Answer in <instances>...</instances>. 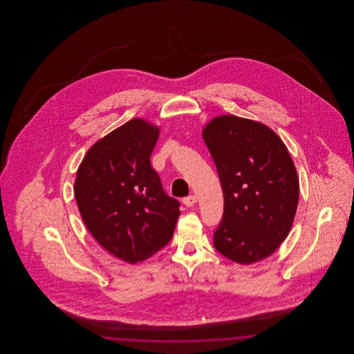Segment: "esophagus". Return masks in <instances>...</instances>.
<instances>
[{
    "label": "esophagus",
    "instance_id": "obj_1",
    "mask_svg": "<svg viewBox=\"0 0 354 354\" xmlns=\"http://www.w3.org/2000/svg\"><path fill=\"white\" fill-rule=\"evenodd\" d=\"M198 202V198L195 196V195H191V196H187L183 199V203H185L187 207H192L195 203Z\"/></svg>",
    "mask_w": 354,
    "mask_h": 354
}]
</instances>
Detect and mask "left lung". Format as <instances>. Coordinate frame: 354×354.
<instances>
[{
  "instance_id": "1",
  "label": "left lung",
  "mask_w": 354,
  "mask_h": 354,
  "mask_svg": "<svg viewBox=\"0 0 354 354\" xmlns=\"http://www.w3.org/2000/svg\"><path fill=\"white\" fill-rule=\"evenodd\" d=\"M224 195L214 245L250 266L274 252L289 235L300 194L286 143L267 124L223 114L203 129Z\"/></svg>"
}]
</instances>
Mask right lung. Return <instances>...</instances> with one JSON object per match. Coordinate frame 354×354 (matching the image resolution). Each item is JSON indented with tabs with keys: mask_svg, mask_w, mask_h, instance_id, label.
I'll return each mask as SVG.
<instances>
[{
	"mask_svg": "<svg viewBox=\"0 0 354 354\" xmlns=\"http://www.w3.org/2000/svg\"><path fill=\"white\" fill-rule=\"evenodd\" d=\"M160 129L135 118L98 139L78 167L74 196L84 225L102 247L136 264L162 250L180 215L150 156Z\"/></svg>",
	"mask_w": 354,
	"mask_h": 354,
	"instance_id": "right-lung-1",
	"label": "right lung"
}]
</instances>
